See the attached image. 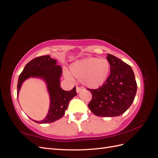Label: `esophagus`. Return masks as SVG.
I'll list each match as a JSON object with an SVG mask.
<instances>
[{"label":"esophagus","instance_id":"obj_1","mask_svg":"<svg viewBox=\"0 0 158 158\" xmlns=\"http://www.w3.org/2000/svg\"><path fill=\"white\" fill-rule=\"evenodd\" d=\"M82 90V88H81L80 87H76V92H77V93H79Z\"/></svg>","mask_w":158,"mask_h":158}]
</instances>
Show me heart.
Returning a JSON list of instances; mask_svg holds the SVG:
<instances>
[{
    "mask_svg": "<svg viewBox=\"0 0 158 158\" xmlns=\"http://www.w3.org/2000/svg\"><path fill=\"white\" fill-rule=\"evenodd\" d=\"M70 74L89 88H99L106 82L110 73V63L105 58L88 57L75 61L70 67ZM69 78L71 76L67 74Z\"/></svg>",
    "mask_w": 158,
    "mask_h": 158,
    "instance_id": "1",
    "label": "heart"
}]
</instances>
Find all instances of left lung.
Instances as JSON below:
<instances>
[{"mask_svg": "<svg viewBox=\"0 0 158 158\" xmlns=\"http://www.w3.org/2000/svg\"><path fill=\"white\" fill-rule=\"evenodd\" d=\"M106 58L110 63V75L102 86L88 89L92 94L88 107L98 117H117L132 105L137 84L131 66L112 55L107 54Z\"/></svg>", "mask_w": 158, "mask_h": 158, "instance_id": "left-lung-1", "label": "left lung"}]
</instances>
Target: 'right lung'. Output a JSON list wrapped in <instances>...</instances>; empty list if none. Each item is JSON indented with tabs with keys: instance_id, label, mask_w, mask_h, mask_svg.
<instances>
[{
	"instance_id": "right-lung-1",
	"label": "right lung",
	"mask_w": 158,
	"mask_h": 158,
	"mask_svg": "<svg viewBox=\"0 0 158 158\" xmlns=\"http://www.w3.org/2000/svg\"><path fill=\"white\" fill-rule=\"evenodd\" d=\"M62 68L56 64V60L49 55L36 57L28 63L19 76L17 85V95L22 85L30 78H39L44 80L50 98V106L46 117L41 121H35L37 123H53L63 117L70 100L77 95L76 88L70 91H65L60 88V78Z\"/></svg>"
}]
</instances>
